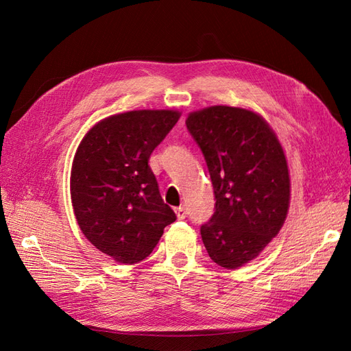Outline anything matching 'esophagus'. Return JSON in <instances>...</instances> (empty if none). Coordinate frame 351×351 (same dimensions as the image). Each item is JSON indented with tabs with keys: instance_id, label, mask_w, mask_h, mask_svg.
<instances>
[{
	"instance_id": "34e87169",
	"label": "esophagus",
	"mask_w": 351,
	"mask_h": 351,
	"mask_svg": "<svg viewBox=\"0 0 351 351\" xmlns=\"http://www.w3.org/2000/svg\"><path fill=\"white\" fill-rule=\"evenodd\" d=\"M175 213H176V215H178V219L180 220H184L185 217H187V208L185 206H180V208H175Z\"/></svg>"
}]
</instances>
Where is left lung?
I'll list each match as a JSON object with an SVG mask.
<instances>
[{
    "label": "left lung",
    "mask_w": 351,
    "mask_h": 351,
    "mask_svg": "<svg viewBox=\"0 0 351 351\" xmlns=\"http://www.w3.org/2000/svg\"><path fill=\"white\" fill-rule=\"evenodd\" d=\"M187 130L210 171L215 211L200 226L220 267L247 264L279 234L289 206V173L274 131L250 110L214 106L190 113Z\"/></svg>",
    "instance_id": "left-lung-1"
}]
</instances>
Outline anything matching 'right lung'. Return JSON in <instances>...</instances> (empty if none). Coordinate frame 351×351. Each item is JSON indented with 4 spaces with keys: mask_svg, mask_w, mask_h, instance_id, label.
Wrapping results in <instances>:
<instances>
[{
    "mask_svg": "<svg viewBox=\"0 0 351 351\" xmlns=\"http://www.w3.org/2000/svg\"><path fill=\"white\" fill-rule=\"evenodd\" d=\"M181 113L134 110L110 116L88 131L71 171V199L80 229L117 263L149 256L176 220L164 204L149 158Z\"/></svg>",
    "mask_w": 351,
    "mask_h": 351,
    "instance_id": "add662e5",
    "label": "right lung"
}]
</instances>
